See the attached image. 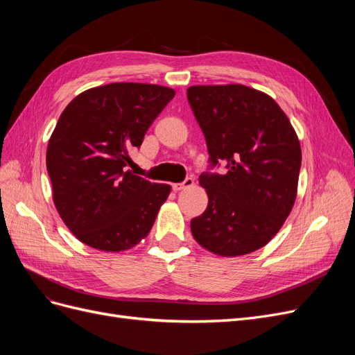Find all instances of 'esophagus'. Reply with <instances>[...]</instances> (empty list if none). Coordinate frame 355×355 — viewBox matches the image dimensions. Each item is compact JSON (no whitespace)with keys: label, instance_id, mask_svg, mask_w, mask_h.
Wrapping results in <instances>:
<instances>
[{"label":"esophagus","instance_id":"34e87169","mask_svg":"<svg viewBox=\"0 0 355 355\" xmlns=\"http://www.w3.org/2000/svg\"><path fill=\"white\" fill-rule=\"evenodd\" d=\"M192 185H194V179H192V178H187L184 182H180V184H173V189H175V191H180V189L191 188Z\"/></svg>","mask_w":355,"mask_h":355}]
</instances>
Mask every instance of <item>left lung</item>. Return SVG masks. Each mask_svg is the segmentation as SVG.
Returning a JSON list of instances; mask_svg holds the SVG:
<instances>
[{
  "mask_svg": "<svg viewBox=\"0 0 355 355\" xmlns=\"http://www.w3.org/2000/svg\"><path fill=\"white\" fill-rule=\"evenodd\" d=\"M191 110L206 137L210 168L200 185L209 204L191 220L198 244L219 256L261 249L280 231L296 200L302 153L295 128L270 96L243 84L192 85Z\"/></svg>",
  "mask_w": 355,
  "mask_h": 355,
  "instance_id": "8db88e82",
  "label": "left lung"
}]
</instances>
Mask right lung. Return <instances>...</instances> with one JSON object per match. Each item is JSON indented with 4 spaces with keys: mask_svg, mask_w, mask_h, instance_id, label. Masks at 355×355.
<instances>
[{
    "mask_svg": "<svg viewBox=\"0 0 355 355\" xmlns=\"http://www.w3.org/2000/svg\"><path fill=\"white\" fill-rule=\"evenodd\" d=\"M175 90L157 84L112 83L85 90L62 112L47 146L53 201L69 231L105 252L132 249L151 231L170 185L125 171L128 151Z\"/></svg>",
    "mask_w": 355,
    "mask_h": 355,
    "instance_id": "right-lung-1",
    "label": "right lung"
}]
</instances>
